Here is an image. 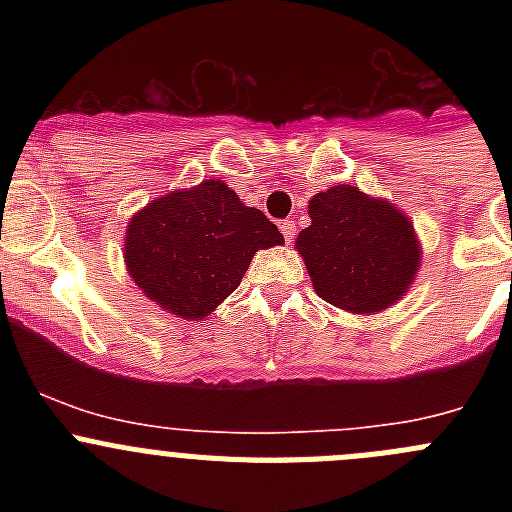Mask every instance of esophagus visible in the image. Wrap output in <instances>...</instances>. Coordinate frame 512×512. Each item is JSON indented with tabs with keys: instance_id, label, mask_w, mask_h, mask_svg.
I'll list each match as a JSON object with an SVG mask.
<instances>
[{
	"instance_id": "34e87169",
	"label": "esophagus",
	"mask_w": 512,
	"mask_h": 512,
	"mask_svg": "<svg viewBox=\"0 0 512 512\" xmlns=\"http://www.w3.org/2000/svg\"><path fill=\"white\" fill-rule=\"evenodd\" d=\"M280 230H282V235H285V240H287V245H289V242L294 240V232H297V225H294V220H282Z\"/></svg>"
}]
</instances>
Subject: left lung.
I'll use <instances>...</instances> for the list:
<instances>
[{
    "instance_id": "left-lung-1",
    "label": "left lung",
    "mask_w": 512,
    "mask_h": 512,
    "mask_svg": "<svg viewBox=\"0 0 512 512\" xmlns=\"http://www.w3.org/2000/svg\"><path fill=\"white\" fill-rule=\"evenodd\" d=\"M309 218L294 245L319 297L354 314L381 312L404 297L421 247L394 203L356 185H334L309 200Z\"/></svg>"
}]
</instances>
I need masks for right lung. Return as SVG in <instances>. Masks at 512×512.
<instances>
[{
    "label": "right lung",
    "mask_w": 512,
    "mask_h": 512,
    "mask_svg": "<svg viewBox=\"0 0 512 512\" xmlns=\"http://www.w3.org/2000/svg\"><path fill=\"white\" fill-rule=\"evenodd\" d=\"M285 237L223 180L173 190L138 210L126 227L128 275L148 299L180 319H205L240 287L257 250Z\"/></svg>",
    "instance_id": "right-lung-1"
}]
</instances>
